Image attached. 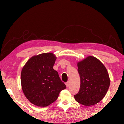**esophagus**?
<instances>
[{"label": "esophagus", "mask_w": 124, "mask_h": 124, "mask_svg": "<svg viewBox=\"0 0 124 124\" xmlns=\"http://www.w3.org/2000/svg\"><path fill=\"white\" fill-rule=\"evenodd\" d=\"M65 85H66V86H67V87H69V82H67L65 83Z\"/></svg>", "instance_id": "esophagus-1"}]
</instances>
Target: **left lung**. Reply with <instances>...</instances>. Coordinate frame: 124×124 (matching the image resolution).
<instances>
[{
	"label": "left lung",
	"mask_w": 124,
	"mask_h": 124,
	"mask_svg": "<svg viewBox=\"0 0 124 124\" xmlns=\"http://www.w3.org/2000/svg\"><path fill=\"white\" fill-rule=\"evenodd\" d=\"M80 89L74 95L77 102L86 106L97 104L107 92L110 79L107 70L100 60L89 56L77 63Z\"/></svg>",
	"instance_id": "obj_1"
}]
</instances>
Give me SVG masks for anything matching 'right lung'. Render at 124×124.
Masks as SVG:
<instances>
[{"label":"right lung","mask_w":124,"mask_h":124,"mask_svg":"<svg viewBox=\"0 0 124 124\" xmlns=\"http://www.w3.org/2000/svg\"><path fill=\"white\" fill-rule=\"evenodd\" d=\"M56 57L43 53L31 57L22 69L21 82L23 93L29 101L45 107L54 102L59 93L66 89L53 67Z\"/></svg>","instance_id":"1"}]
</instances>
